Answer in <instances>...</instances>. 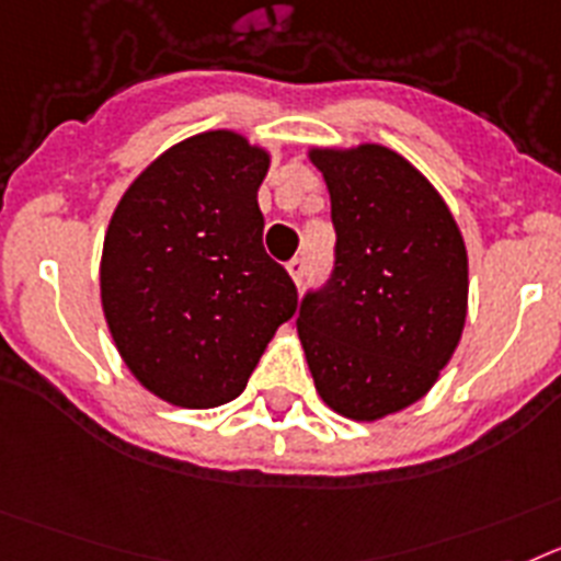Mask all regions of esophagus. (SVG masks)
Returning <instances> with one entry per match:
<instances>
[{
	"label": "esophagus",
	"mask_w": 561,
	"mask_h": 561,
	"mask_svg": "<svg viewBox=\"0 0 561 561\" xmlns=\"http://www.w3.org/2000/svg\"><path fill=\"white\" fill-rule=\"evenodd\" d=\"M287 274H290V279H294L296 285H301V282H305V274H308V262L301 260V256H294V260L287 262Z\"/></svg>",
	"instance_id": "esophagus-1"
}]
</instances>
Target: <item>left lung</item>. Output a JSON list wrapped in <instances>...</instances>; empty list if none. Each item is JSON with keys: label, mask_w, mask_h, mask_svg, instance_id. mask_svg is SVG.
<instances>
[{"label": "left lung", "mask_w": 561, "mask_h": 561, "mask_svg": "<svg viewBox=\"0 0 561 561\" xmlns=\"http://www.w3.org/2000/svg\"><path fill=\"white\" fill-rule=\"evenodd\" d=\"M310 158L328 180L335 248L296 328L324 403L378 421L426 396L449 364L469 299L466 245L440 194L387 146Z\"/></svg>", "instance_id": "8db88e82"}]
</instances>
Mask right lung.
I'll use <instances>...</instances> for the list:
<instances>
[{
  "label": "right lung",
  "instance_id": "add662e5",
  "mask_svg": "<svg viewBox=\"0 0 561 561\" xmlns=\"http://www.w3.org/2000/svg\"><path fill=\"white\" fill-rule=\"evenodd\" d=\"M267 154L242 135H194L121 197L101 256L115 347L149 392L211 409L245 389L296 285L262 245Z\"/></svg>",
  "mask_w": 561,
  "mask_h": 561
}]
</instances>
